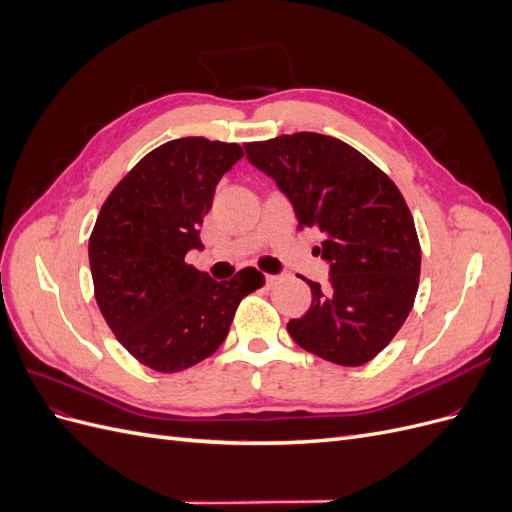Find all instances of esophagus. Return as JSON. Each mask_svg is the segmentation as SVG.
Wrapping results in <instances>:
<instances>
[{"mask_svg": "<svg viewBox=\"0 0 512 512\" xmlns=\"http://www.w3.org/2000/svg\"><path fill=\"white\" fill-rule=\"evenodd\" d=\"M277 280H280V277H277V275H267V277H265V282H267L269 288H271L273 284H277Z\"/></svg>", "mask_w": 512, "mask_h": 512, "instance_id": "obj_1", "label": "esophagus"}]
</instances>
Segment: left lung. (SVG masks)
I'll list each match as a JSON object with an SVG mask.
<instances>
[{
    "label": "left lung",
    "instance_id": "left-lung-1",
    "mask_svg": "<svg viewBox=\"0 0 512 512\" xmlns=\"http://www.w3.org/2000/svg\"><path fill=\"white\" fill-rule=\"evenodd\" d=\"M247 160L294 207L299 228H318L329 282L305 280L312 305L288 322L303 350L359 367L389 346L406 322L421 275L412 213L397 185L339 138L297 132L245 143Z\"/></svg>",
    "mask_w": 512,
    "mask_h": 512
}]
</instances>
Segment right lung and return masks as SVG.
<instances>
[{
	"label": "right lung",
	"instance_id": "right-lung-1",
	"mask_svg": "<svg viewBox=\"0 0 512 512\" xmlns=\"http://www.w3.org/2000/svg\"><path fill=\"white\" fill-rule=\"evenodd\" d=\"M243 149L185 136L153 149L108 194L89 237L94 292L108 327L138 363L188 369L222 346L243 297L265 284L256 269L230 282L185 262L203 250L200 226L215 185Z\"/></svg>",
	"mask_w": 512,
	"mask_h": 512
}]
</instances>
